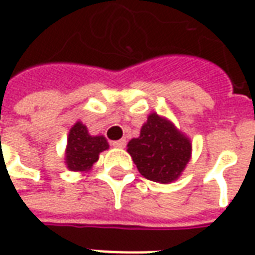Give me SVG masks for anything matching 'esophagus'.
I'll return each instance as SVG.
<instances>
[{
	"mask_svg": "<svg viewBox=\"0 0 255 255\" xmlns=\"http://www.w3.org/2000/svg\"><path fill=\"white\" fill-rule=\"evenodd\" d=\"M125 145H126V140H125V138H121V140L113 141V147L115 148H125Z\"/></svg>",
	"mask_w": 255,
	"mask_h": 255,
	"instance_id": "esophagus-1",
	"label": "esophagus"
}]
</instances>
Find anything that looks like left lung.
<instances>
[{
    "instance_id": "obj_1",
    "label": "left lung",
    "mask_w": 255,
    "mask_h": 255,
    "mask_svg": "<svg viewBox=\"0 0 255 255\" xmlns=\"http://www.w3.org/2000/svg\"><path fill=\"white\" fill-rule=\"evenodd\" d=\"M138 171L155 182L174 181L191 158V142L167 119L151 114L140 131V137L128 144Z\"/></svg>"
}]
</instances>
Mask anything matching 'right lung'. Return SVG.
Wrapping results in <instances>:
<instances>
[{"instance_id": "obj_1", "label": "right lung", "mask_w": 255, "mask_h": 255, "mask_svg": "<svg viewBox=\"0 0 255 255\" xmlns=\"http://www.w3.org/2000/svg\"><path fill=\"white\" fill-rule=\"evenodd\" d=\"M108 142L103 136H90L86 126L77 122L67 140L66 163L71 171L89 170L99 159V153L107 149Z\"/></svg>"}]
</instances>
